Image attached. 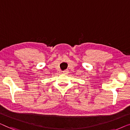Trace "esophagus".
Masks as SVG:
<instances>
[{
  "label": "esophagus",
  "mask_w": 130,
  "mask_h": 130,
  "mask_svg": "<svg viewBox=\"0 0 130 130\" xmlns=\"http://www.w3.org/2000/svg\"><path fill=\"white\" fill-rule=\"evenodd\" d=\"M68 72H68V69H66V70L63 71V74H67Z\"/></svg>",
  "instance_id": "esophagus-1"
}]
</instances>
